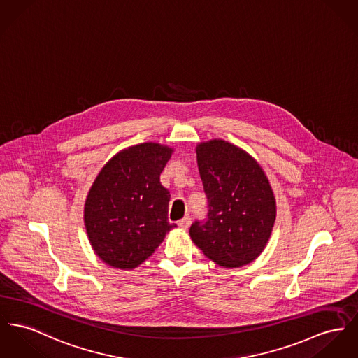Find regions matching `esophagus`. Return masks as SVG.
<instances>
[{
	"instance_id": "esophagus-1",
	"label": "esophagus",
	"mask_w": 358,
	"mask_h": 358,
	"mask_svg": "<svg viewBox=\"0 0 358 358\" xmlns=\"http://www.w3.org/2000/svg\"><path fill=\"white\" fill-rule=\"evenodd\" d=\"M191 224V218L190 215H187V217H185V218H182V220H179V222H178V225L182 228V229H187L189 227H190Z\"/></svg>"
}]
</instances>
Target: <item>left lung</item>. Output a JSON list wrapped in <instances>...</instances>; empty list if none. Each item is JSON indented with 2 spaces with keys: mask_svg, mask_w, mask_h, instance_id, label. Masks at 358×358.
Returning a JSON list of instances; mask_svg holds the SVG:
<instances>
[{
  "mask_svg": "<svg viewBox=\"0 0 358 358\" xmlns=\"http://www.w3.org/2000/svg\"><path fill=\"white\" fill-rule=\"evenodd\" d=\"M208 213L190 227L192 241L224 267L252 262L275 221V199L258 163L232 143L213 140L196 146Z\"/></svg>",
  "mask_w": 358,
  "mask_h": 358,
  "instance_id": "left-lung-1",
  "label": "left lung"
}]
</instances>
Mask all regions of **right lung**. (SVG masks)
Here are the masks:
<instances>
[{
	"label": "right lung",
	"mask_w": 358,
	"mask_h": 358,
	"mask_svg": "<svg viewBox=\"0 0 358 358\" xmlns=\"http://www.w3.org/2000/svg\"><path fill=\"white\" fill-rule=\"evenodd\" d=\"M172 149L159 143L130 146L97 175L87 196L84 221L103 262L134 268L149 258L176 224L168 221L169 191L160 173Z\"/></svg>",
	"instance_id": "obj_1"
}]
</instances>
